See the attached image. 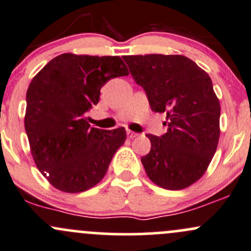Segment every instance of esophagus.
Segmentation results:
<instances>
[{
  "mask_svg": "<svg viewBox=\"0 0 251 251\" xmlns=\"http://www.w3.org/2000/svg\"><path fill=\"white\" fill-rule=\"evenodd\" d=\"M126 136H128L129 139H133L135 138V136H138V133H134V131L131 130H126Z\"/></svg>",
  "mask_w": 251,
  "mask_h": 251,
  "instance_id": "esophagus-1",
  "label": "esophagus"
}]
</instances>
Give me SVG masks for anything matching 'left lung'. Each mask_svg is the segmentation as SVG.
<instances>
[{
    "label": "left lung",
    "instance_id": "8db88e82",
    "mask_svg": "<svg viewBox=\"0 0 251 251\" xmlns=\"http://www.w3.org/2000/svg\"><path fill=\"white\" fill-rule=\"evenodd\" d=\"M123 59L134 81L144 88L151 110L168 118L167 133L146 135L151 150L141 163L147 176L167 190L188 187L205 173L220 136V102L210 77L183 55Z\"/></svg>",
    "mask_w": 251,
    "mask_h": 251
}]
</instances>
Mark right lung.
<instances>
[{
    "instance_id": "obj_1",
    "label": "right lung",
    "mask_w": 251,
    "mask_h": 251,
    "mask_svg": "<svg viewBox=\"0 0 251 251\" xmlns=\"http://www.w3.org/2000/svg\"><path fill=\"white\" fill-rule=\"evenodd\" d=\"M129 75L120 56L75 55L51 59L26 93L25 130L38 170L58 190L83 192L107 172L125 144L126 129L93 128L87 112L99 102L111 78Z\"/></svg>"
}]
</instances>
